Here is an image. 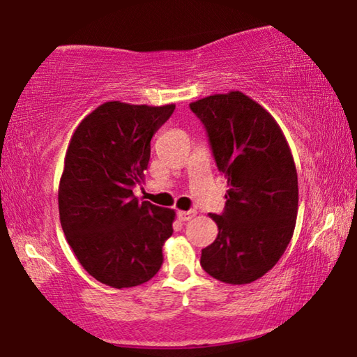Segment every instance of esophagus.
Wrapping results in <instances>:
<instances>
[{
	"mask_svg": "<svg viewBox=\"0 0 357 357\" xmlns=\"http://www.w3.org/2000/svg\"><path fill=\"white\" fill-rule=\"evenodd\" d=\"M195 211H178V219L181 220V222H187V220H190V219H193V217H195Z\"/></svg>",
	"mask_w": 357,
	"mask_h": 357,
	"instance_id": "1",
	"label": "esophagus"
}]
</instances>
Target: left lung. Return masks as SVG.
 Segmentation results:
<instances>
[{
    "label": "left lung",
    "mask_w": 357,
    "mask_h": 357,
    "mask_svg": "<svg viewBox=\"0 0 357 357\" xmlns=\"http://www.w3.org/2000/svg\"><path fill=\"white\" fill-rule=\"evenodd\" d=\"M219 172L229 189L222 214H209L219 234L202 250L214 279L244 285L263 277L291 241L298 217V173L282 129L241 91L192 102Z\"/></svg>",
    "instance_id": "1"
}]
</instances>
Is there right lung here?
Listing matches in <instances>:
<instances>
[{"label": "right lung", "mask_w": 357, "mask_h": 357, "mask_svg": "<svg viewBox=\"0 0 357 357\" xmlns=\"http://www.w3.org/2000/svg\"><path fill=\"white\" fill-rule=\"evenodd\" d=\"M174 112L113 100L84 118L70 138L59 181V220L80 264L113 288L142 285L159 273L174 211L135 198L151 138Z\"/></svg>", "instance_id": "obj_1"}]
</instances>
